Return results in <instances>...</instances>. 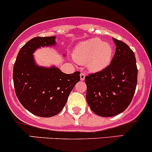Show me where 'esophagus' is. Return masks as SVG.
<instances>
[{"label":"esophagus","mask_w":152,"mask_h":152,"mask_svg":"<svg viewBox=\"0 0 152 152\" xmlns=\"http://www.w3.org/2000/svg\"><path fill=\"white\" fill-rule=\"evenodd\" d=\"M80 79H81V81H84L85 79V73H81V74H80Z\"/></svg>","instance_id":"1"}]
</instances>
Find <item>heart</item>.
I'll return each mask as SVG.
<instances>
[{
	"instance_id": "b5f03b06",
	"label": "heart",
	"mask_w": 152,
	"mask_h": 152,
	"mask_svg": "<svg viewBox=\"0 0 152 152\" xmlns=\"http://www.w3.org/2000/svg\"><path fill=\"white\" fill-rule=\"evenodd\" d=\"M113 47L110 43L99 38H91L80 42L73 54L75 61L80 64L86 63L90 71L96 72L102 70L110 63Z\"/></svg>"
}]
</instances>
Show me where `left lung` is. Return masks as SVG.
Wrapping results in <instances>:
<instances>
[{
	"instance_id": "left-lung-1",
	"label": "left lung",
	"mask_w": 152,
	"mask_h": 152,
	"mask_svg": "<svg viewBox=\"0 0 152 152\" xmlns=\"http://www.w3.org/2000/svg\"><path fill=\"white\" fill-rule=\"evenodd\" d=\"M115 53L110 64L85 77L86 102L95 114L112 117L123 112L132 101L137 84L135 54L128 45L113 38Z\"/></svg>"
}]
</instances>
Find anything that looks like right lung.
I'll use <instances>...</instances> for the list:
<instances>
[{"instance_id":"obj_1","label":"right lung","mask_w":152,"mask_h":152,"mask_svg":"<svg viewBox=\"0 0 152 152\" xmlns=\"http://www.w3.org/2000/svg\"><path fill=\"white\" fill-rule=\"evenodd\" d=\"M56 37H37L21 48L13 69L14 89L24 107L35 115L50 118L66 105L80 72L66 74L59 68L37 66L32 53L39 47L56 45Z\"/></svg>"}]
</instances>
